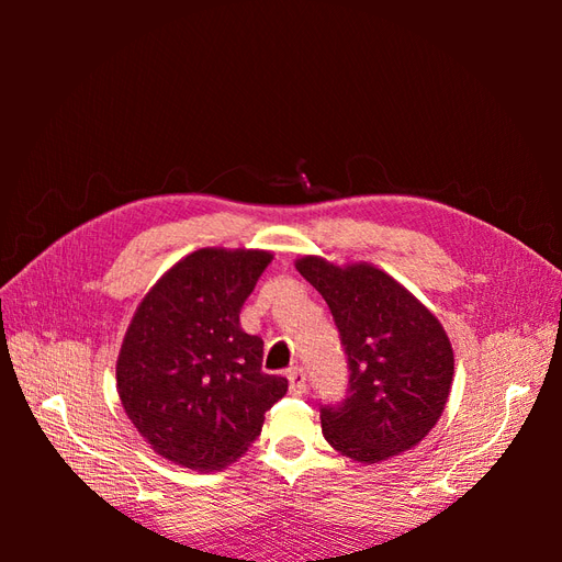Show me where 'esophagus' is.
<instances>
[{"mask_svg": "<svg viewBox=\"0 0 562 562\" xmlns=\"http://www.w3.org/2000/svg\"><path fill=\"white\" fill-rule=\"evenodd\" d=\"M288 382H291V394L293 396L307 394V375H304V370L300 366L288 370Z\"/></svg>", "mask_w": 562, "mask_h": 562, "instance_id": "obj_1", "label": "esophagus"}]
</instances>
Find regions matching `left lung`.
Segmentation results:
<instances>
[{
    "mask_svg": "<svg viewBox=\"0 0 562 562\" xmlns=\"http://www.w3.org/2000/svg\"><path fill=\"white\" fill-rule=\"evenodd\" d=\"M328 302L342 339L349 389L321 405L328 443L361 464L411 450L446 411L454 356L438 318L382 269L297 260Z\"/></svg>",
    "mask_w": 562,
    "mask_h": 562,
    "instance_id": "1",
    "label": "left lung"
}]
</instances>
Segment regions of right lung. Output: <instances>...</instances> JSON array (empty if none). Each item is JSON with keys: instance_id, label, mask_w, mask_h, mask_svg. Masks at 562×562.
Segmentation results:
<instances>
[{"instance_id": "right-lung-1", "label": "right lung", "mask_w": 562, "mask_h": 562, "mask_svg": "<svg viewBox=\"0 0 562 562\" xmlns=\"http://www.w3.org/2000/svg\"><path fill=\"white\" fill-rule=\"evenodd\" d=\"M267 250L201 248L140 302L116 361V389L147 443L187 469H223L262 431L288 380L262 372V339L239 312Z\"/></svg>"}]
</instances>
